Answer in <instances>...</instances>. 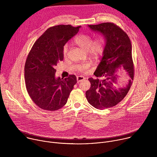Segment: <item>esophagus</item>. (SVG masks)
<instances>
[{"instance_id":"obj_1","label":"esophagus","mask_w":157,"mask_h":157,"mask_svg":"<svg viewBox=\"0 0 157 157\" xmlns=\"http://www.w3.org/2000/svg\"><path fill=\"white\" fill-rule=\"evenodd\" d=\"M84 79H85L84 77H83V76H79L77 77V82H79L83 81Z\"/></svg>"}]
</instances>
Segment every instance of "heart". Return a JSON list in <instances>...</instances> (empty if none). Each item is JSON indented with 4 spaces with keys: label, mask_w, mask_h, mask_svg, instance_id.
I'll list each match as a JSON object with an SVG mask.
<instances>
[{
    "label": "heart",
    "mask_w": 157,
    "mask_h": 157,
    "mask_svg": "<svg viewBox=\"0 0 157 157\" xmlns=\"http://www.w3.org/2000/svg\"><path fill=\"white\" fill-rule=\"evenodd\" d=\"M75 43L81 49L88 52L92 56L99 57L104 50V40L102 37H98L93 41L90 35L81 34L75 38ZM68 52V44H65L63 48V56L66 57ZM86 68V65H81L78 67L79 71H84Z\"/></svg>",
    "instance_id": "1"
}]
</instances>
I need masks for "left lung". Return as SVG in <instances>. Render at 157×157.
<instances>
[{
	"label": "left lung",
	"mask_w": 157,
	"mask_h": 157,
	"mask_svg": "<svg viewBox=\"0 0 157 157\" xmlns=\"http://www.w3.org/2000/svg\"><path fill=\"white\" fill-rule=\"evenodd\" d=\"M93 31L101 33L105 41L102 59L94 75L89 78L91 87L86 93L88 102L98 109L115 106L128 93L132 84L134 67L132 44L127 34L113 23L88 25ZM124 73L128 79L125 86H117L119 74Z\"/></svg>",
	"instance_id": "1"
}]
</instances>
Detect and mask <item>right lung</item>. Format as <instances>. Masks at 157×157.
<instances>
[{
    "label": "right lung",
    "instance_id": "right-lung-1",
    "mask_svg": "<svg viewBox=\"0 0 157 157\" xmlns=\"http://www.w3.org/2000/svg\"><path fill=\"white\" fill-rule=\"evenodd\" d=\"M81 26L70 25L52 27L35 42L25 64V81L27 92L39 107L56 110L67 102L74 85L75 75L64 79L55 77V67L63 60L64 44L78 33Z\"/></svg>",
    "mask_w": 157,
    "mask_h": 157
}]
</instances>
